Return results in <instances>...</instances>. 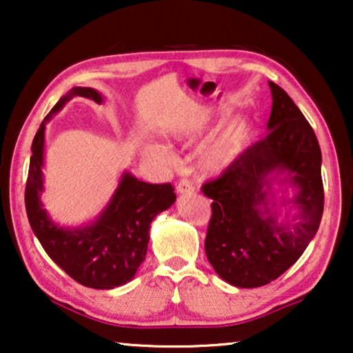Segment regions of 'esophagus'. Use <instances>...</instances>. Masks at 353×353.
I'll return each instance as SVG.
<instances>
[{
	"label": "esophagus",
	"instance_id": "1",
	"mask_svg": "<svg viewBox=\"0 0 353 353\" xmlns=\"http://www.w3.org/2000/svg\"><path fill=\"white\" fill-rule=\"evenodd\" d=\"M176 191L180 192V194H192V192H194V186H192V183L190 180H181L178 183Z\"/></svg>",
	"mask_w": 353,
	"mask_h": 353
}]
</instances>
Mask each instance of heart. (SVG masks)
Here are the masks:
<instances>
[{
	"label": "heart",
	"instance_id": "b5f03b06",
	"mask_svg": "<svg viewBox=\"0 0 353 353\" xmlns=\"http://www.w3.org/2000/svg\"><path fill=\"white\" fill-rule=\"evenodd\" d=\"M250 137H252V123H250L248 117L239 115V117L231 119L201 148V170L207 173V175L223 173L244 152ZM149 151L168 159V152L161 146H151Z\"/></svg>",
	"mask_w": 353,
	"mask_h": 353
}]
</instances>
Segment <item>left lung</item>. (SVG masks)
Instances as JSON below:
<instances>
[{
    "label": "left lung",
    "mask_w": 353,
    "mask_h": 353,
    "mask_svg": "<svg viewBox=\"0 0 353 353\" xmlns=\"http://www.w3.org/2000/svg\"><path fill=\"white\" fill-rule=\"evenodd\" d=\"M268 85L273 105L267 137L202 186L212 199L205 255L216 274L236 288L265 286L291 268L316 234L325 205L315 132L286 91ZM274 182L296 190L280 201L290 205L284 221L277 220Z\"/></svg>",
    "instance_id": "left-lung-1"
}]
</instances>
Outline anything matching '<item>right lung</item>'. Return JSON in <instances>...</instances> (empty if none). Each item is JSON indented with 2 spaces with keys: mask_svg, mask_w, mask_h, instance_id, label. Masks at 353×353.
I'll return each instance as SVG.
<instances>
[{
  "mask_svg": "<svg viewBox=\"0 0 353 353\" xmlns=\"http://www.w3.org/2000/svg\"><path fill=\"white\" fill-rule=\"evenodd\" d=\"M74 96L103 103L96 90L75 86L41 122L32 143L26 186L28 223L52 262L77 283L93 289H114L133 279L146 259L151 221L176 201V194L170 183L151 185L123 172L110 201L91 223L77 228L54 223L41 202L45 130L46 122Z\"/></svg>",
  "mask_w": 353,
  "mask_h": 353,
  "instance_id": "1",
  "label": "right lung"
}]
</instances>
